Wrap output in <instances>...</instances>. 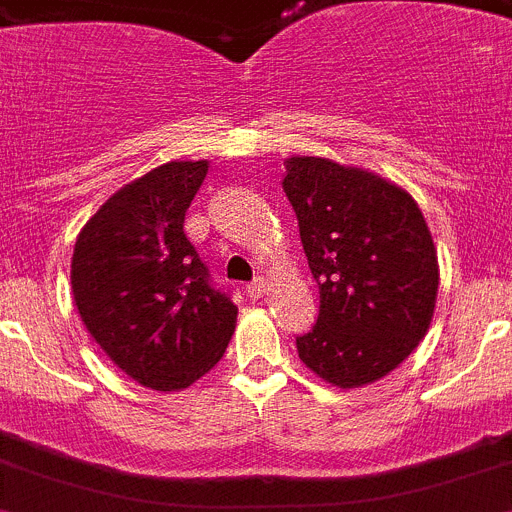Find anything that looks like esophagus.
Wrapping results in <instances>:
<instances>
[{
    "label": "esophagus",
    "instance_id": "1",
    "mask_svg": "<svg viewBox=\"0 0 512 512\" xmlns=\"http://www.w3.org/2000/svg\"><path fill=\"white\" fill-rule=\"evenodd\" d=\"M265 293H267V283H265V280H255V283L247 285V298L257 300V298H262V295H265Z\"/></svg>",
    "mask_w": 512,
    "mask_h": 512
}]
</instances>
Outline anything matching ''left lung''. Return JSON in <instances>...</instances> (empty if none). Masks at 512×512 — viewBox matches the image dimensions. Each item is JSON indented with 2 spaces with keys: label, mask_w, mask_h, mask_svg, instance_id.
<instances>
[{
  "label": "left lung",
  "mask_w": 512,
  "mask_h": 512,
  "mask_svg": "<svg viewBox=\"0 0 512 512\" xmlns=\"http://www.w3.org/2000/svg\"><path fill=\"white\" fill-rule=\"evenodd\" d=\"M321 313L295 338L298 356L338 389L374 384L419 346L439 290V262L422 209L407 189L323 156L285 159Z\"/></svg>",
  "instance_id": "8db88e82"
}]
</instances>
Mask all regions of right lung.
Wrapping results in <instances>:
<instances>
[{
    "label": "right lung",
    "instance_id": "1",
    "mask_svg": "<svg viewBox=\"0 0 512 512\" xmlns=\"http://www.w3.org/2000/svg\"><path fill=\"white\" fill-rule=\"evenodd\" d=\"M209 161H169L121 186L75 240L70 283L85 328L133 381L189 389L217 366L237 305L209 283L184 217Z\"/></svg>",
    "mask_w": 512,
    "mask_h": 512
}]
</instances>
